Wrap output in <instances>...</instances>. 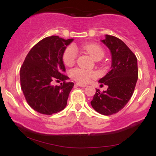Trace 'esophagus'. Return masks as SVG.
<instances>
[{
    "instance_id": "esophagus-1",
    "label": "esophagus",
    "mask_w": 156,
    "mask_h": 156,
    "mask_svg": "<svg viewBox=\"0 0 156 156\" xmlns=\"http://www.w3.org/2000/svg\"><path fill=\"white\" fill-rule=\"evenodd\" d=\"M76 85L78 86V87H87V86L86 85H84V84H81V83H76Z\"/></svg>"
}]
</instances>
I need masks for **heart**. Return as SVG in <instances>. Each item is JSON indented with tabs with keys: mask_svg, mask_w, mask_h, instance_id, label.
Listing matches in <instances>:
<instances>
[{
	"mask_svg": "<svg viewBox=\"0 0 156 156\" xmlns=\"http://www.w3.org/2000/svg\"><path fill=\"white\" fill-rule=\"evenodd\" d=\"M82 48L87 53H89L92 55V58L96 61L101 59L104 55V51L99 44L94 43L86 44L82 46ZM77 56H78V52H77L76 48L73 45H69L64 51L62 58H63L64 63L66 65L72 66L76 62ZM70 76L73 79H75L76 81L79 82L80 83H87L92 78H95L97 75L94 72H90V71L85 70L83 69L76 68V69H73L71 70Z\"/></svg>",
	"mask_w": 156,
	"mask_h": 156,
	"instance_id": "obj_1",
	"label": "heart"
}]
</instances>
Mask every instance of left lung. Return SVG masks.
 Segmentation results:
<instances>
[{
  "instance_id": "left-lung-1",
  "label": "left lung",
  "mask_w": 156,
  "mask_h": 156,
  "mask_svg": "<svg viewBox=\"0 0 156 156\" xmlns=\"http://www.w3.org/2000/svg\"><path fill=\"white\" fill-rule=\"evenodd\" d=\"M101 42L112 54L111 70L99 80L108 89L103 92L96 89L91 105L97 112L109 116L124 108L133 95L138 79L137 58L121 39L114 36L106 34Z\"/></svg>"
}]
</instances>
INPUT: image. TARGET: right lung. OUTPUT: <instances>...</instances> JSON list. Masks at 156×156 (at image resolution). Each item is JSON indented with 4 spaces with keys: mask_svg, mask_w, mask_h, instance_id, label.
<instances>
[{
    "mask_svg": "<svg viewBox=\"0 0 156 156\" xmlns=\"http://www.w3.org/2000/svg\"><path fill=\"white\" fill-rule=\"evenodd\" d=\"M73 39L51 36L39 41L28 52L20 71V84L27 103L34 110L51 115L65 108L74 83L66 82L64 51ZM62 80L60 86L52 85Z\"/></svg>",
    "mask_w": 156,
    "mask_h": 156,
    "instance_id": "1",
    "label": "right lung"
}]
</instances>
